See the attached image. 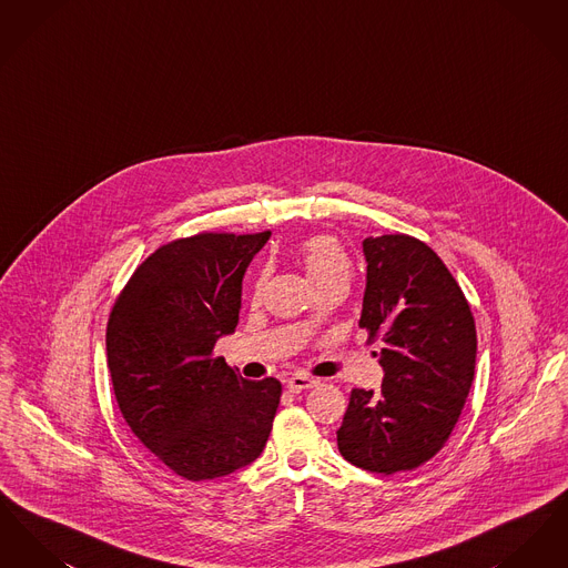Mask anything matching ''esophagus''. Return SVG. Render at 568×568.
<instances>
[{
	"mask_svg": "<svg viewBox=\"0 0 568 568\" xmlns=\"http://www.w3.org/2000/svg\"><path fill=\"white\" fill-rule=\"evenodd\" d=\"M315 385H317V378L306 377V375H294V377L287 381V389H290L292 394H300V392L311 389V387H315Z\"/></svg>",
	"mask_w": 568,
	"mask_h": 568,
	"instance_id": "1",
	"label": "esophagus"
}]
</instances>
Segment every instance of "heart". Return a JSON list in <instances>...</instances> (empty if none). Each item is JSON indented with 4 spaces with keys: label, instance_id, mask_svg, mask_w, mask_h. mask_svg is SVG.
<instances>
[{
    "label": "heart",
    "instance_id": "heart-1",
    "mask_svg": "<svg viewBox=\"0 0 568 568\" xmlns=\"http://www.w3.org/2000/svg\"><path fill=\"white\" fill-rule=\"evenodd\" d=\"M300 260L315 287H322L325 283H336V281L349 283L352 262L345 248L329 236L308 239L300 248ZM262 287H264V278H260L255 294H260Z\"/></svg>",
    "mask_w": 568,
    "mask_h": 568
}]
</instances>
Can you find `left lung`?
Segmentation results:
<instances>
[{
    "mask_svg": "<svg viewBox=\"0 0 568 568\" xmlns=\"http://www.w3.org/2000/svg\"><path fill=\"white\" fill-rule=\"evenodd\" d=\"M359 327L381 336V389H353L338 452L353 466L394 475L436 456L470 392L477 329L456 278L406 234L366 239Z\"/></svg>",
    "mask_w": 568,
    "mask_h": 568,
    "instance_id": "8db88e82",
    "label": "left lung"
}]
</instances>
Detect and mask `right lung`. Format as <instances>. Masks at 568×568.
Masks as SVG:
<instances>
[{
	"label": "right lung",
	"instance_id": "add662e5",
	"mask_svg": "<svg viewBox=\"0 0 568 568\" xmlns=\"http://www.w3.org/2000/svg\"><path fill=\"white\" fill-rule=\"evenodd\" d=\"M260 234H195L149 255L116 297L106 355L123 419L172 473L230 475L266 447L281 400L276 378L246 381L215 343L239 325L243 276Z\"/></svg>",
	"mask_w": 568,
	"mask_h": 568
}]
</instances>
